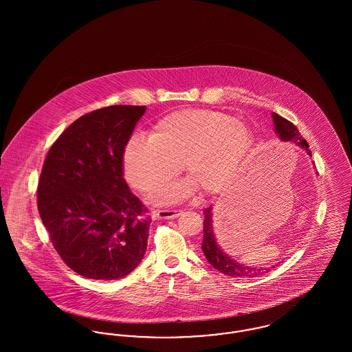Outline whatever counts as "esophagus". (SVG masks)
I'll list each match as a JSON object with an SVG mask.
<instances>
[{
  "label": "esophagus",
  "mask_w": 352,
  "mask_h": 352,
  "mask_svg": "<svg viewBox=\"0 0 352 352\" xmlns=\"http://www.w3.org/2000/svg\"><path fill=\"white\" fill-rule=\"evenodd\" d=\"M181 214L182 210H155L153 217L157 219H174L178 218Z\"/></svg>",
  "instance_id": "34e87169"
}]
</instances>
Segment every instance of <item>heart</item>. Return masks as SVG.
<instances>
[{"label": "heart", "instance_id": "heart-1", "mask_svg": "<svg viewBox=\"0 0 352 352\" xmlns=\"http://www.w3.org/2000/svg\"><path fill=\"white\" fill-rule=\"evenodd\" d=\"M250 129L232 116L207 109H186L160 120L149 138L132 137L124 146L126 182L151 195L171 181L182 165L186 177L203 194H215L234 178L251 149ZM190 192V184L162 192L175 201Z\"/></svg>", "mask_w": 352, "mask_h": 352}]
</instances>
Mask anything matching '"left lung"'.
I'll list each match as a JSON object with an SVG mask.
<instances>
[{
    "label": "left lung",
    "instance_id": "8db88e82",
    "mask_svg": "<svg viewBox=\"0 0 352 352\" xmlns=\"http://www.w3.org/2000/svg\"><path fill=\"white\" fill-rule=\"evenodd\" d=\"M273 120H274V125H276V132L280 134L281 140L292 141V142L297 144L298 146H302L305 151H307L309 155H311V151L309 149V144L306 142V140L302 138L297 126L293 122H290L289 120H286L277 113H273ZM203 214H204V220H203L201 251L204 253L207 261L214 268L218 269L219 272H221L226 276L248 277V278L268 272L267 268L257 269L253 268V267H244L243 264L236 263L234 258L228 257L224 252L220 250V247L215 241V236L212 231V220H211V215H212L211 207L204 208Z\"/></svg>",
    "mask_w": 352,
    "mask_h": 352
}]
</instances>
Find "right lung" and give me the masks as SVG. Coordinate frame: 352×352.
<instances>
[{"mask_svg":"<svg viewBox=\"0 0 352 352\" xmlns=\"http://www.w3.org/2000/svg\"><path fill=\"white\" fill-rule=\"evenodd\" d=\"M144 105H111L74 121L51 145L38 181V212L68 268L118 280L141 263L149 210L122 177V151Z\"/></svg>","mask_w":352,"mask_h":352,"instance_id":"obj_1","label":"right lung"}]
</instances>
